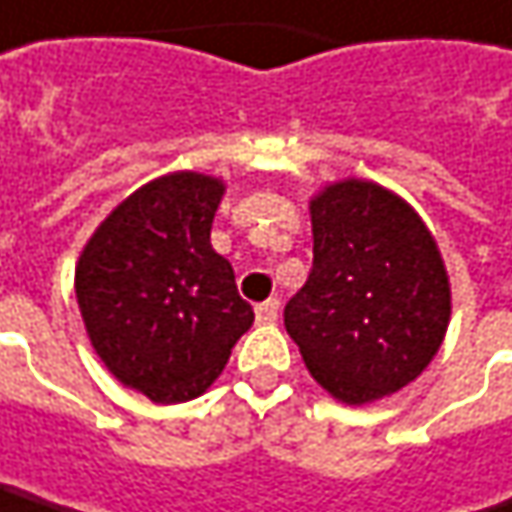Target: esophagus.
I'll return each mask as SVG.
<instances>
[{"mask_svg": "<svg viewBox=\"0 0 512 512\" xmlns=\"http://www.w3.org/2000/svg\"><path fill=\"white\" fill-rule=\"evenodd\" d=\"M255 313H257V322H263V325L275 322V319H278V299H266V302H260L255 307Z\"/></svg>", "mask_w": 512, "mask_h": 512, "instance_id": "34e87169", "label": "esophagus"}]
</instances>
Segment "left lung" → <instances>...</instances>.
<instances>
[{
    "instance_id": "left-lung-1",
    "label": "left lung",
    "mask_w": 512,
    "mask_h": 512,
    "mask_svg": "<svg viewBox=\"0 0 512 512\" xmlns=\"http://www.w3.org/2000/svg\"><path fill=\"white\" fill-rule=\"evenodd\" d=\"M313 266L284 307L310 375L346 404L398 393L440 351L451 290L440 249L390 190L340 181L310 202Z\"/></svg>"
}]
</instances>
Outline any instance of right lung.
<instances>
[{
	"mask_svg": "<svg viewBox=\"0 0 512 512\" xmlns=\"http://www.w3.org/2000/svg\"><path fill=\"white\" fill-rule=\"evenodd\" d=\"M225 187L172 172L131 193L90 237L75 296L102 363L152 401H187L225 369L252 328L234 269L210 246Z\"/></svg>",
	"mask_w": 512,
	"mask_h": 512,
	"instance_id": "1",
	"label": "right lung"
}]
</instances>
